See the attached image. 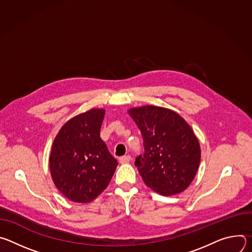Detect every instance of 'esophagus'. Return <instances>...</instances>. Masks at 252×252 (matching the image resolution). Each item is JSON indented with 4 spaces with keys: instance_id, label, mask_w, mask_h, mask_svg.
I'll use <instances>...</instances> for the list:
<instances>
[{
    "instance_id": "obj_1",
    "label": "esophagus",
    "mask_w": 252,
    "mask_h": 252,
    "mask_svg": "<svg viewBox=\"0 0 252 252\" xmlns=\"http://www.w3.org/2000/svg\"><path fill=\"white\" fill-rule=\"evenodd\" d=\"M130 161V156H124L122 158H120V162L121 163H126Z\"/></svg>"
}]
</instances>
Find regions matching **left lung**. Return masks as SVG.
I'll return each mask as SVG.
<instances>
[{
    "mask_svg": "<svg viewBox=\"0 0 252 252\" xmlns=\"http://www.w3.org/2000/svg\"><path fill=\"white\" fill-rule=\"evenodd\" d=\"M139 128L145 152L135 158L145 184L162 195L184 191L200 161V148L191 127L176 113L147 105L128 111Z\"/></svg>",
    "mask_w": 252,
    "mask_h": 252,
    "instance_id": "left-lung-1",
    "label": "left lung"
}]
</instances>
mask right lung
Instances as JSON below:
<instances>
[{
	"mask_svg": "<svg viewBox=\"0 0 252 252\" xmlns=\"http://www.w3.org/2000/svg\"><path fill=\"white\" fill-rule=\"evenodd\" d=\"M104 111L81 114L60 129L50 156V169L58 189L75 202H90L109 186L118 160L100 138Z\"/></svg>",
	"mask_w": 252,
	"mask_h": 252,
	"instance_id": "add662e5",
	"label": "right lung"
}]
</instances>
